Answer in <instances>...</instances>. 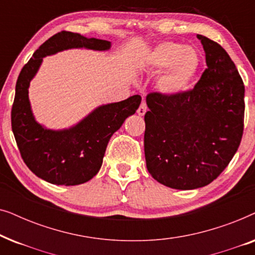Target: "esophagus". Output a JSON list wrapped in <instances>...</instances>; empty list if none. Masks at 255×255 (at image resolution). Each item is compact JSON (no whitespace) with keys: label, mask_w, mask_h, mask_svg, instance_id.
Listing matches in <instances>:
<instances>
[{"label":"esophagus","mask_w":255,"mask_h":255,"mask_svg":"<svg viewBox=\"0 0 255 255\" xmlns=\"http://www.w3.org/2000/svg\"><path fill=\"white\" fill-rule=\"evenodd\" d=\"M146 111H147V106H146L145 102H141L140 103V107L138 108L137 113H138V115H140V116H142V115L146 114Z\"/></svg>","instance_id":"1"}]
</instances>
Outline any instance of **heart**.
<instances>
[{
    "instance_id": "b5f03b06",
    "label": "heart",
    "mask_w": 255,
    "mask_h": 255,
    "mask_svg": "<svg viewBox=\"0 0 255 255\" xmlns=\"http://www.w3.org/2000/svg\"><path fill=\"white\" fill-rule=\"evenodd\" d=\"M149 65L154 71L168 67L160 79V89L166 94H177L189 87L200 66V58L196 51L184 45L163 43L149 55Z\"/></svg>"
}]
</instances>
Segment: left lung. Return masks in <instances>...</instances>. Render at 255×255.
<instances>
[{
  "label": "left lung",
  "mask_w": 255,
  "mask_h": 255,
  "mask_svg": "<svg viewBox=\"0 0 255 255\" xmlns=\"http://www.w3.org/2000/svg\"><path fill=\"white\" fill-rule=\"evenodd\" d=\"M207 66L194 88L146 96L144 148L154 180L174 189L207 186L221 175L244 133L245 86L224 48L197 34Z\"/></svg>",
  "instance_id": "1"
}]
</instances>
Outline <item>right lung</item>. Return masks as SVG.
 <instances>
[{"label": "right lung", "instance_id": "add662e5", "mask_svg": "<svg viewBox=\"0 0 255 255\" xmlns=\"http://www.w3.org/2000/svg\"><path fill=\"white\" fill-rule=\"evenodd\" d=\"M73 47L104 51L110 48V41L69 31L48 38L20 71L11 108V128L23 161L38 177L59 186L85 183L99 173L111 135L141 102L140 96L133 95L122 102L102 106L69 130H46L38 124L27 95L31 79L45 55Z\"/></svg>", "mask_w": 255, "mask_h": 255}]
</instances>
